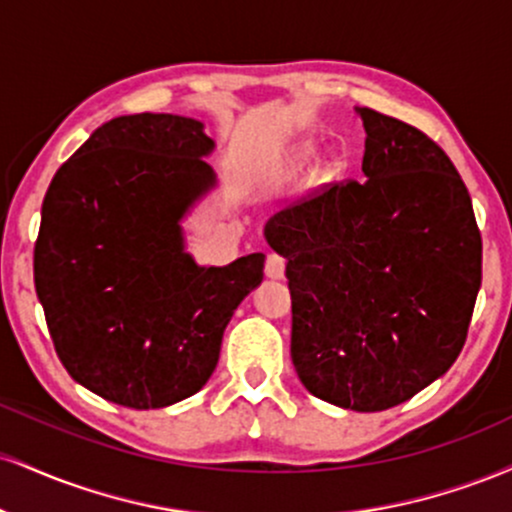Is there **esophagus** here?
I'll use <instances>...</instances> for the list:
<instances>
[{
    "label": "esophagus",
    "instance_id": "esophagus-1",
    "mask_svg": "<svg viewBox=\"0 0 512 512\" xmlns=\"http://www.w3.org/2000/svg\"><path fill=\"white\" fill-rule=\"evenodd\" d=\"M284 269H286L284 257L276 255V252H269L267 262H264V274H267L269 279H281V276H284Z\"/></svg>",
    "mask_w": 512,
    "mask_h": 512
}]
</instances>
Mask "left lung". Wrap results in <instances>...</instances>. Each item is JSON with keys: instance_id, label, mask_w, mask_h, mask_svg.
Segmentation results:
<instances>
[{"instance_id": "obj_1", "label": "left lung", "mask_w": 512, "mask_h": 512, "mask_svg": "<svg viewBox=\"0 0 512 512\" xmlns=\"http://www.w3.org/2000/svg\"><path fill=\"white\" fill-rule=\"evenodd\" d=\"M363 175L264 228L286 257L291 358L315 397L383 411L460 356L481 286V233L457 168L421 129L358 108Z\"/></svg>"}]
</instances>
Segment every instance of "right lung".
<instances>
[{
	"instance_id": "add662e5",
	"label": "right lung",
	"mask_w": 512,
	"mask_h": 512,
	"mask_svg": "<svg viewBox=\"0 0 512 512\" xmlns=\"http://www.w3.org/2000/svg\"><path fill=\"white\" fill-rule=\"evenodd\" d=\"M202 122L122 115L64 161L43 199L35 293L62 366L129 409L195 395L219 363L233 310L262 281L264 255L197 267L180 219L214 185Z\"/></svg>"
}]
</instances>
